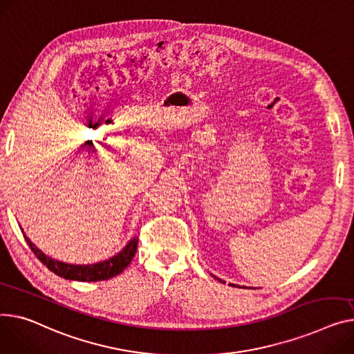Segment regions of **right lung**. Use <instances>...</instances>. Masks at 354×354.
Segmentation results:
<instances>
[{
    "label": "right lung",
    "instance_id": "obj_1",
    "mask_svg": "<svg viewBox=\"0 0 354 354\" xmlns=\"http://www.w3.org/2000/svg\"><path fill=\"white\" fill-rule=\"evenodd\" d=\"M30 249L37 256L38 261L48 268L53 273L57 276H61L68 280H78V281H100V280H108L116 274L124 272V269L128 268L131 263L132 257L136 253L138 249V239H132L122 252L118 253L116 256L108 259L105 262L95 263V265H68L64 262L54 261V259L45 256L38 248H35L30 239L24 234Z\"/></svg>",
    "mask_w": 354,
    "mask_h": 354
}]
</instances>
